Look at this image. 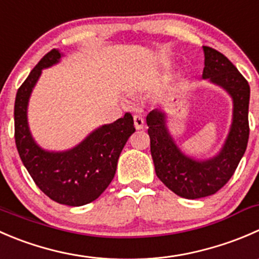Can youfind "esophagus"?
Segmentation results:
<instances>
[{"label": "esophagus", "mask_w": 259, "mask_h": 259, "mask_svg": "<svg viewBox=\"0 0 259 259\" xmlns=\"http://www.w3.org/2000/svg\"><path fill=\"white\" fill-rule=\"evenodd\" d=\"M133 122H135V128L136 130H142L143 126H145V121H143L142 117L138 116V114L133 116Z\"/></svg>", "instance_id": "esophagus-1"}]
</instances>
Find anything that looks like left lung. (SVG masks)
Returning a JSON list of instances; mask_svg holds the SVG:
<instances>
[{"instance_id": "obj_1", "label": "left lung", "mask_w": 259, "mask_h": 259, "mask_svg": "<svg viewBox=\"0 0 259 259\" xmlns=\"http://www.w3.org/2000/svg\"><path fill=\"white\" fill-rule=\"evenodd\" d=\"M203 50V79L224 89L233 101L232 123L219 152L204 160L186 155L170 133L165 111L153 109L146 118L156 175L172 193L185 199L205 198L220 190L242 160L249 137L248 81L222 53L208 46Z\"/></svg>"}]
</instances>
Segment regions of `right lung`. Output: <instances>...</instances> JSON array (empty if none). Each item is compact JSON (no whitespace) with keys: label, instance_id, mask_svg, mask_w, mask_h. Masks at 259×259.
<instances>
[{"label":"right lung","instance_id":"add662e5","mask_svg":"<svg viewBox=\"0 0 259 259\" xmlns=\"http://www.w3.org/2000/svg\"><path fill=\"white\" fill-rule=\"evenodd\" d=\"M64 54L53 49L22 83L15 101V141L22 163L40 190L59 204L81 206L108 188L130 136L135 132L130 113L113 123L92 131L81 142L65 151H49L32 137L27 108L42 69L58 64Z\"/></svg>","mask_w":259,"mask_h":259}]
</instances>
